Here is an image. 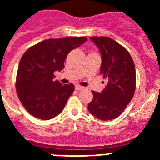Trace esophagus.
<instances>
[{
  "label": "esophagus",
  "mask_w": 160,
  "mask_h": 160,
  "mask_svg": "<svg viewBox=\"0 0 160 160\" xmlns=\"http://www.w3.org/2000/svg\"><path fill=\"white\" fill-rule=\"evenodd\" d=\"M84 89V87H81V86H79V85H76L75 86V90H82Z\"/></svg>",
  "instance_id": "34e87169"
}]
</instances>
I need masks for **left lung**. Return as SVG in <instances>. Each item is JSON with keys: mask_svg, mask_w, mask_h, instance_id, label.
<instances>
[{"mask_svg": "<svg viewBox=\"0 0 160 160\" xmlns=\"http://www.w3.org/2000/svg\"><path fill=\"white\" fill-rule=\"evenodd\" d=\"M90 40L101 53L100 73L107 85L101 93L93 90L94 98L88 110L98 119H114L122 114L135 94V64L129 52L111 38L91 37Z\"/></svg>", "mask_w": 160, "mask_h": 160, "instance_id": "left-lung-1", "label": "left lung"}]
</instances>
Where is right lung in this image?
Instances as JSON below:
<instances>
[{"instance_id": "obj_1", "label": "right lung", "mask_w": 160, "mask_h": 160, "mask_svg": "<svg viewBox=\"0 0 160 160\" xmlns=\"http://www.w3.org/2000/svg\"><path fill=\"white\" fill-rule=\"evenodd\" d=\"M87 41L83 37L47 39L25 51L18 66L16 90L31 115L49 120L62 111L74 86L53 81V73L64 69L68 53Z\"/></svg>"}]
</instances>
